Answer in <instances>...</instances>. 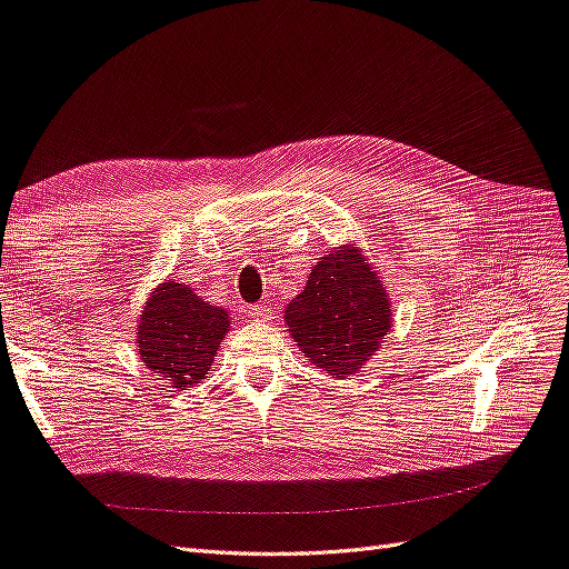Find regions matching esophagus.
I'll return each mask as SVG.
<instances>
[{
    "instance_id": "1",
    "label": "esophagus",
    "mask_w": 569,
    "mask_h": 569,
    "mask_svg": "<svg viewBox=\"0 0 569 569\" xmlns=\"http://www.w3.org/2000/svg\"><path fill=\"white\" fill-rule=\"evenodd\" d=\"M249 316L253 320H270L274 316V308L272 306H266V303H256L249 308Z\"/></svg>"
}]
</instances>
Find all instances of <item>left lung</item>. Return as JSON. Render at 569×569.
<instances>
[{
	"instance_id": "8db88e82",
	"label": "left lung",
	"mask_w": 569,
	"mask_h": 569,
	"mask_svg": "<svg viewBox=\"0 0 569 569\" xmlns=\"http://www.w3.org/2000/svg\"><path fill=\"white\" fill-rule=\"evenodd\" d=\"M284 313L306 358L337 377L363 368L391 325L387 289L358 247L327 253Z\"/></svg>"
}]
</instances>
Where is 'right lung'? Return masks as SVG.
<instances>
[{
    "label": "right lung",
    "mask_w": 569,
    "mask_h": 569,
    "mask_svg": "<svg viewBox=\"0 0 569 569\" xmlns=\"http://www.w3.org/2000/svg\"><path fill=\"white\" fill-rule=\"evenodd\" d=\"M228 325V311L201 301L189 287L168 280L147 303L137 347L147 368L182 389L199 385L209 375Z\"/></svg>",
    "instance_id": "add662e5"
}]
</instances>
